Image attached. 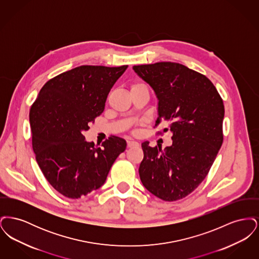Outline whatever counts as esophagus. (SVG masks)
<instances>
[{
  "instance_id": "34e87169",
  "label": "esophagus",
  "mask_w": 259,
  "mask_h": 259,
  "mask_svg": "<svg viewBox=\"0 0 259 259\" xmlns=\"http://www.w3.org/2000/svg\"><path fill=\"white\" fill-rule=\"evenodd\" d=\"M127 145H128V147H129V148H132V147H137V146H139V143H137L135 141H132V140H129V141L127 142Z\"/></svg>"
}]
</instances>
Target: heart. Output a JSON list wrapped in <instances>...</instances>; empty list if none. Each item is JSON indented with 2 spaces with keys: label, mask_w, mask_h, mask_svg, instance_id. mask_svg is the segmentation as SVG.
<instances>
[{
  "label": "heart",
  "mask_w": 259,
  "mask_h": 259,
  "mask_svg": "<svg viewBox=\"0 0 259 259\" xmlns=\"http://www.w3.org/2000/svg\"><path fill=\"white\" fill-rule=\"evenodd\" d=\"M138 84H141V83H137V84H134V85H138Z\"/></svg>",
  "instance_id": "heart-1"
}]
</instances>
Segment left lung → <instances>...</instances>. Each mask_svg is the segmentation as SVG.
Returning a JSON list of instances; mask_svg holds the SVG:
<instances>
[{"mask_svg":"<svg viewBox=\"0 0 259 259\" xmlns=\"http://www.w3.org/2000/svg\"><path fill=\"white\" fill-rule=\"evenodd\" d=\"M158 99L157 127L172 133L171 147L142 144L139 174L144 186L164 201L186 197L208 175L223 143L224 105L209 78L185 65L158 62L133 67Z\"/></svg>","mask_w":259,"mask_h":259,"instance_id":"obj_1","label":"left lung"}]
</instances>
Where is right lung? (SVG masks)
Wrapping results in <instances>:
<instances>
[{
	"label": "right lung",
	"instance_id": "obj_1",
	"mask_svg": "<svg viewBox=\"0 0 259 259\" xmlns=\"http://www.w3.org/2000/svg\"><path fill=\"white\" fill-rule=\"evenodd\" d=\"M127 67L83 65L58 74L41 87L30 109L38 167L65 197L78 199L100 188L126 148L125 140L115 136L97 148L83 132L104 111L111 87Z\"/></svg>",
	"mask_w": 259,
	"mask_h": 259
}]
</instances>
